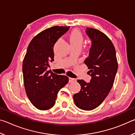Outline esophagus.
I'll return each instance as SVG.
<instances>
[{"mask_svg":"<svg viewBox=\"0 0 135 135\" xmlns=\"http://www.w3.org/2000/svg\"><path fill=\"white\" fill-rule=\"evenodd\" d=\"M76 81V79L74 78H71V77H69V82L70 83H71V82Z\"/></svg>","mask_w":135,"mask_h":135,"instance_id":"1","label":"esophagus"}]
</instances>
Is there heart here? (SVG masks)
<instances>
[{
    "instance_id": "b5f03b06",
    "label": "heart",
    "mask_w": 135,
    "mask_h": 135,
    "mask_svg": "<svg viewBox=\"0 0 135 135\" xmlns=\"http://www.w3.org/2000/svg\"><path fill=\"white\" fill-rule=\"evenodd\" d=\"M70 42L71 46H80L83 42V36L82 33L78 30H74L70 35Z\"/></svg>"
}]
</instances>
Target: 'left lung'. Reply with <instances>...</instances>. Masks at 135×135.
<instances>
[{"label": "left lung", "mask_w": 135, "mask_h": 135, "mask_svg": "<svg viewBox=\"0 0 135 135\" xmlns=\"http://www.w3.org/2000/svg\"><path fill=\"white\" fill-rule=\"evenodd\" d=\"M86 35L92 41L89 54L84 64L92 77L89 83L83 80L77 81L80 91L73 96L74 103L83 110H92L100 105L113 87L118 64L116 52L111 40L97 29L87 28Z\"/></svg>", "instance_id": "8db88e82"}]
</instances>
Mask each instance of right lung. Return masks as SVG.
I'll list each match as a JSON object with an SVG mask.
<instances>
[{"label": "right lung", "mask_w": 135, "mask_h": 135, "mask_svg": "<svg viewBox=\"0 0 135 135\" xmlns=\"http://www.w3.org/2000/svg\"><path fill=\"white\" fill-rule=\"evenodd\" d=\"M70 27L54 26L40 32L30 43L22 63L24 84L31 104L47 110L55 104L57 94L68 82V77L47 71L54 61V46Z\"/></svg>", "instance_id": "1"}]
</instances>
